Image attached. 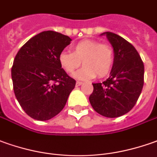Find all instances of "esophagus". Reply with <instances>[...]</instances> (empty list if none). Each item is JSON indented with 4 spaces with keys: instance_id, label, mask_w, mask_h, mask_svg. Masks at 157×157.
I'll use <instances>...</instances> for the list:
<instances>
[{
    "instance_id": "obj_1",
    "label": "esophagus",
    "mask_w": 157,
    "mask_h": 157,
    "mask_svg": "<svg viewBox=\"0 0 157 157\" xmlns=\"http://www.w3.org/2000/svg\"><path fill=\"white\" fill-rule=\"evenodd\" d=\"M82 84H83V82H80V81H77V82H76V86H80Z\"/></svg>"
}]
</instances>
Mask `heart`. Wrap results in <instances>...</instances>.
<instances>
[{
	"instance_id": "b5f03b06",
	"label": "heart",
	"mask_w": 157,
	"mask_h": 157,
	"mask_svg": "<svg viewBox=\"0 0 157 157\" xmlns=\"http://www.w3.org/2000/svg\"><path fill=\"white\" fill-rule=\"evenodd\" d=\"M72 53L61 52L59 55L60 67L68 73L73 72L82 64L84 67L73 74L77 79H90L109 74L114 61L113 48L94 41L85 40L71 48Z\"/></svg>"
}]
</instances>
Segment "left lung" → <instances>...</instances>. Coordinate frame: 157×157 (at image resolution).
Here are the masks:
<instances>
[{
	"mask_svg": "<svg viewBox=\"0 0 157 157\" xmlns=\"http://www.w3.org/2000/svg\"><path fill=\"white\" fill-rule=\"evenodd\" d=\"M112 45L114 61L110 76L102 83L92 84L89 100L102 116L120 117L130 111L138 101L144 85V67L138 51L126 39L113 32H103Z\"/></svg>",
	"mask_w": 157,
	"mask_h": 157,
	"instance_id": "left-lung-1",
	"label": "left lung"
}]
</instances>
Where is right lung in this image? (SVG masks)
<instances>
[{
  "label": "right lung",
  "mask_w": 157,
  "mask_h": 157,
  "mask_svg": "<svg viewBox=\"0 0 157 157\" xmlns=\"http://www.w3.org/2000/svg\"><path fill=\"white\" fill-rule=\"evenodd\" d=\"M72 39L53 31H43L23 45L12 67L15 97L24 111L36 121L60 113L76 81L59 63V55Z\"/></svg>",
  "instance_id": "right-lung-1"
}]
</instances>
